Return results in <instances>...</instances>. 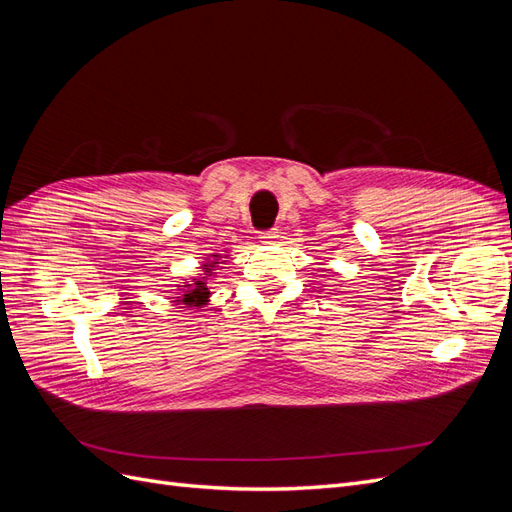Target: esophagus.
I'll list each match as a JSON object with an SVG mask.
<instances>
[{
    "label": "esophagus",
    "instance_id": "esophagus-1",
    "mask_svg": "<svg viewBox=\"0 0 512 512\" xmlns=\"http://www.w3.org/2000/svg\"><path fill=\"white\" fill-rule=\"evenodd\" d=\"M277 237H280V232H277V228H269V230H262L260 232L262 243H273Z\"/></svg>",
    "mask_w": 512,
    "mask_h": 512
}]
</instances>
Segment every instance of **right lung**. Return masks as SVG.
Returning <instances> with one entry per match:
<instances>
[{"instance_id": "obj_1", "label": "right lung", "mask_w": 512, "mask_h": 512, "mask_svg": "<svg viewBox=\"0 0 512 512\" xmlns=\"http://www.w3.org/2000/svg\"><path fill=\"white\" fill-rule=\"evenodd\" d=\"M207 273H209V269H207ZM177 299H179V303L200 307V305H205V301L209 299V288H207L205 280H198V282H194V284H190L188 288H185V292L181 294V297H177Z\"/></svg>"}]
</instances>
